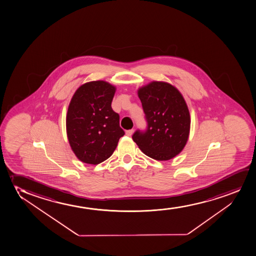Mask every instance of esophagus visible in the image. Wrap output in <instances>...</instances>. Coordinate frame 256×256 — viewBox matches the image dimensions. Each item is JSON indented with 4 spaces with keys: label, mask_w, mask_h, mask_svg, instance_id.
I'll return each instance as SVG.
<instances>
[{
    "label": "esophagus",
    "mask_w": 256,
    "mask_h": 256,
    "mask_svg": "<svg viewBox=\"0 0 256 256\" xmlns=\"http://www.w3.org/2000/svg\"><path fill=\"white\" fill-rule=\"evenodd\" d=\"M134 133V130H126V134L128 136H131Z\"/></svg>",
    "instance_id": "1"
}]
</instances>
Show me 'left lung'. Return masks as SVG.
<instances>
[{
    "label": "left lung",
    "mask_w": 256,
    "mask_h": 256,
    "mask_svg": "<svg viewBox=\"0 0 256 256\" xmlns=\"http://www.w3.org/2000/svg\"><path fill=\"white\" fill-rule=\"evenodd\" d=\"M138 96L148 128L137 130L134 142L150 158L168 160L186 146L190 136V110L182 94L176 86L164 82H152L138 90Z\"/></svg>",
    "instance_id": "1"
}]
</instances>
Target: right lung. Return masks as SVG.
Wrapping results in <instances>:
<instances>
[{"mask_svg": "<svg viewBox=\"0 0 256 256\" xmlns=\"http://www.w3.org/2000/svg\"><path fill=\"white\" fill-rule=\"evenodd\" d=\"M116 88L104 80L84 83L70 100L66 136L80 162L96 165L112 156L124 131L111 106Z\"/></svg>", "mask_w": 256, "mask_h": 256, "instance_id": "obj_1", "label": "right lung"}]
</instances>
